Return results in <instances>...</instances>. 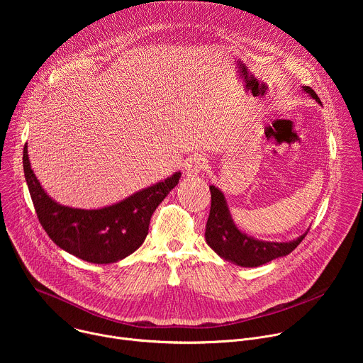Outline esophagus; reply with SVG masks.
I'll use <instances>...</instances> for the list:
<instances>
[{
  "mask_svg": "<svg viewBox=\"0 0 363 363\" xmlns=\"http://www.w3.org/2000/svg\"><path fill=\"white\" fill-rule=\"evenodd\" d=\"M205 157H202V155H194V157H189L185 162V175L188 178H194V177H198L199 172L205 168Z\"/></svg>",
  "mask_w": 363,
  "mask_h": 363,
  "instance_id": "34e87169",
  "label": "esophagus"
}]
</instances>
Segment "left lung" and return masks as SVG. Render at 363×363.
<instances>
[{"label": "left lung", "mask_w": 363, "mask_h": 363, "mask_svg": "<svg viewBox=\"0 0 363 363\" xmlns=\"http://www.w3.org/2000/svg\"><path fill=\"white\" fill-rule=\"evenodd\" d=\"M303 90L322 105L320 99L312 87L303 86ZM210 191L211 210L208 221H206L205 240L224 260L242 267L262 266L274 260L277 257L290 254L307 235L306 231L303 235L289 242H270L248 237L241 233L233 223L224 194L214 185H210Z\"/></svg>", "instance_id": "1"}]
</instances>
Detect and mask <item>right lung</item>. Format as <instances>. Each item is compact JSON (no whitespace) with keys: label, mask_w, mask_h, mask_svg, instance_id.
I'll list each match as a JSON object with an SVG mask.
<instances>
[{"label":"right lung","mask_w":363,"mask_h":363,"mask_svg":"<svg viewBox=\"0 0 363 363\" xmlns=\"http://www.w3.org/2000/svg\"><path fill=\"white\" fill-rule=\"evenodd\" d=\"M23 167L44 231L65 251L94 264L116 263L138 250L147 235L153 211L181 178L177 172L115 205L79 210L55 202L44 192L30 167L27 145L23 150Z\"/></svg>","instance_id":"add662e5"}]
</instances>
